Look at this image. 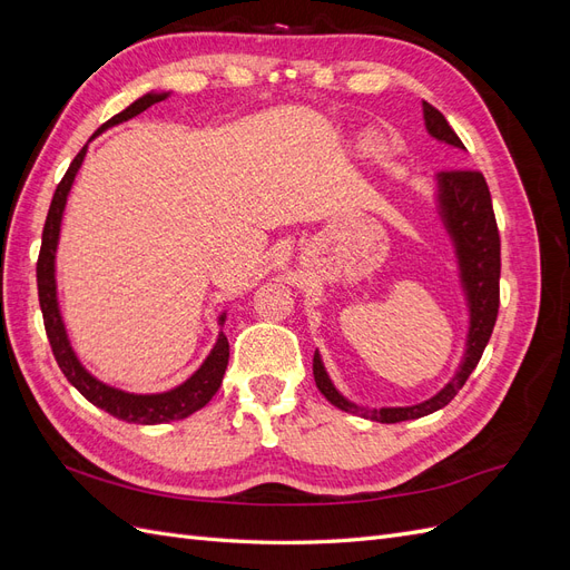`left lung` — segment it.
I'll return each instance as SVG.
<instances>
[{"label": "left lung", "instance_id": "1", "mask_svg": "<svg viewBox=\"0 0 570 570\" xmlns=\"http://www.w3.org/2000/svg\"><path fill=\"white\" fill-rule=\"evenodd\" d=\"M423 118L428 132L438 137V140L465 149L459 140V135L446 124V118L433 107L423 101ZM440 187V212L444 218V226L450 230L459 268H461V283L465 289V299H469L471 312V327H469V344H465V354L456 375L446 383L435 396L416 404V406H394V409H364L344 400L335 390V385L327 377L318 352L314 354V381L321 394L333 406L358 413V416L377 421V423H400L428 416L442 406L450 404L456 392L469 381V375L478 366V361L485 352L492 327L499 312V273H502V243H499L497 218L492 209L490 187L485 176L475 168H446L438 174Z\"/></svg>", "mask_w": 570, "mask_h": 570}]
</instances>
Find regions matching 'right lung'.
Wrapping results in <instances>:
<instances>
[{"mask_svg":"<svg viewBox=\"0 0 570 570\" xmlns=\"http://www.w3.org/2000/svg\"><path fill=\"white\" fill-rule=\"evenodd\" d=\"M168 92H149L140 97L128 109L116 114L109 118L105 126H101L95 135L101 130H107L116 124H124V120L142 114L157 101L166 99ZM92 135V137H95ZM85 151H88V145H85L76 159L68 166L66 176L57 185V193L51 197L47 220H45V230H42V247L38 256V295H40V308H42V318H45V331L51 344V352H55V358L63 375L71 383L85 400L92 402L95 406L105 409L111 416L128 421V423H140V425H157V423H168V421H180L187 419L189 413L199 411L202 406L209 404L212 396L218 392L223 383V373L228 368V356H230V344L226 335H218L212 354L206 356L204 364L195 371L193 377L174 390L161 392V394H130L124 390L109 387L105 383H99L95 375L82 368L78 361L76 352L71 350V342H68L66 327L59 314V302H57V281H55V254H57V243H59V230H61V216H63V206L66 197L71 193V185L76 180L78 168L85 159ZM226 321V316H220V323Z\"/></svg>","mask_w":570,"mask_h":570,"instance_id":"right-lung-1","label":"right lung"}]
</instances>
